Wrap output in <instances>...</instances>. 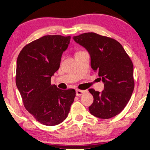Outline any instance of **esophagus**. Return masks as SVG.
<instances>
[{
	"label": "esophagus",
	"instance_id": "esophagus-1",
	"mask_svg": "<svg viewBox=\"0 0 150 150\" xmlns=\"http://www.w3.org/2000/svg\"><path fill=\"white\" fill-rule=\"evenodd\" d=\"M87 91H84V90H80V89H76V95L77 96H80L83 95V93H85Z\"/></svg>",
	"mask_w": 150,
	"mask_h": 150
}]
</instances>
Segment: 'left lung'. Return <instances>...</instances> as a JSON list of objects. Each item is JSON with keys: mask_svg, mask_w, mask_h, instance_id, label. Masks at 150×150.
Here are the masks:
<instances>
[{"mask_svg": "<svg viewBox=\"0 0 150 150\" xmlns=\"http://www.w3.org/2000/svg\"><path fill=\"white\" fill-rule=\"evenodd\" d=\"M74 40L83 46L91 57V66L104 83L101 93L89 91L93 102L89 107L91 115L100 119L116 116L128 104L134 87L132 61L120 42L95 33L74 36Z\"/></svg>", "mask_w": 150, "mask_h": 150, "instance_id": "8db88e82", "label": "left lung"}]
</instances>
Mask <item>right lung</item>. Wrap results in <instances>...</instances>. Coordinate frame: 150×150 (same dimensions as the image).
Returning <instances> with one entry per match:
<instances>
[{"mask_svg":"<svg viewBox=\"0 0 150 150\" xmlns=\"http://www.w3.org/2000/svg\"><path fill=\"white\" fill-rule=\"evenodd\" d=\"M70 39L45 35L26 44L18 57L16 83L24 107L46 126L63 122L76 96L74 89L62 90L50 83Z\"/></svg>","mask_w":150,"mask_h":150,"instance_id":"1","label":"right lung"}]
</instances>
